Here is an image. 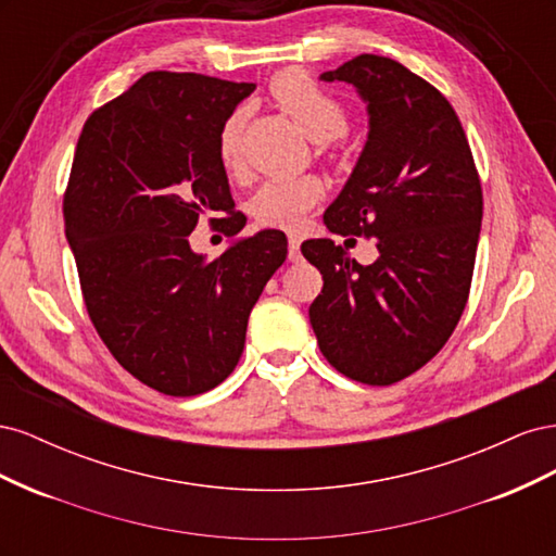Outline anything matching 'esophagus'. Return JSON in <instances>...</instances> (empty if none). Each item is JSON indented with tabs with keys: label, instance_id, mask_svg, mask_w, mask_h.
I'll use <instances>...</instances> for the list:
<instances>
[{
	"label": "esophagus",
	"instance_id": "1",
	"mask_svg": "<svg viewBox=\"0 0 556 556\" xmlns=\"http://www.w3.org/2000/svg\"><path fill=\"white\" fill-rule=\"evenodd\" d=\"M290 262H299L301 260V250H299V239L290 237V250H288Z\"/></svg>",
	"mask_w": 556,
	"mask_h": 556
}]
</instances>
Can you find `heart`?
<instances>
[{
	"mask_svg": "<svg viewBox=\"0 0 556 556\" xmlns=\"http://www.w3.org/2000/svg\"><path fill=\"white\" fill-rule=\"evenodd\" d=\"M271 94L294 125L313 141L339 139L348 129V113L331 94L319 90L304 72H282L271 83ZM243 111H233L217 139V155L227 172L239 166V139ZM323 197V182L317 178L266 180L250 197V213L266 227H296L315 201Z\"/></svg>",
	"mask_w": 556,
	"mask_h": 556,
	"instance_id": "b5f03b06",
	"label": "heart"
}]
</instances>
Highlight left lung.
Returning <instances> with one entry per match:
<instances>
[{
  "label": "left lung",
  "instance_id": "left-lung-1",
  "mask_svg": "<svg viewBox=\"0 0 556 556\" xmlns=\"http://www.w3.org/2000/svg\"><path fill=\"white\" fill-rule=\"evenodd\" d=\"M319 80L355 88L368 117L355 169L325 225L376 239L378 260L364 266L331 239L301 243L325 280L311 325L343 376L392 384L422 368L464 313L482 223L480 180L457 113L403 64L359 55Z\"/></svg>",
  "mask_w": 556,
  "mask_h": 556
}]
</instances>
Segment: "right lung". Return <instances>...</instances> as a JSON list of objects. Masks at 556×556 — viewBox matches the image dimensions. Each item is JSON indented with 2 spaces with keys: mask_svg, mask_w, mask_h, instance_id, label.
<instances>
[{
  "mask_svg": "<svg viewBox=\"0 0 556 556\" xmlns=\"http://www.w3.org/2000/svg\"><path fill=\"white\" fill-rule=\"evenodd\" d=\"M255 83L150 72L80 131L64 233L92 325L123 368L169 396L220 384L239 364L252 306L288 257L278 229L194 253L198 217L233 211L217 139Z\"/></svg>",
  "mask_w": 556,
  "mask_h": 556,
  "instance_id": "1",
  "label": "right lung"
}]
</instances>
